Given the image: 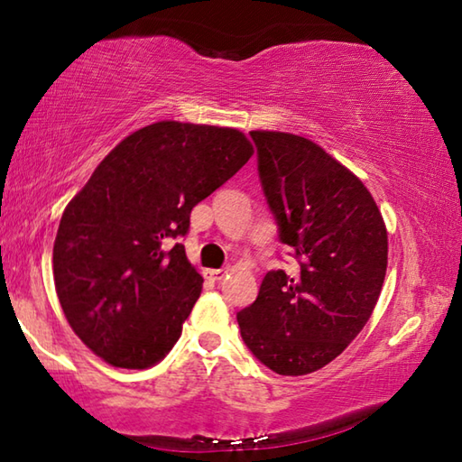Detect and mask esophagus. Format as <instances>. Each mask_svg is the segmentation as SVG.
<instances>
[{"mask_svg": "<svg viewBox=\"0 0 462 462\" xmlns=\"http://www.w3.org/2000/svg\"><path fill=\"white\" fill-rule=\"evenodd\" d=\"M224 269H206L203 271V275H206V279L209 281H220L224 277Z\"/></svg>", "mask_w": 462, "mask_h": 462, "instance_id": "obj_1", "label": "esophagus"}]
</instances>
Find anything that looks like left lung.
<instances>
[{
  "instance_id": "8db88e82",
  "label": "left lung",
  "mask_w": 462,
  "mask_h": 462,
  "mask_svg": "<svg viewBox=\"0 0 462 462\" xmlns=\"http://www.w3.org/2000/svg\"><path fill=\"white\" fill-rule=\"evenodd\" d=\"M279 238L300 271H271L238 314L242 340L289 377L332 363L369 322L387 271V228L371 191L314 140L250 132Z\"/></svg>"
}]
</instances>
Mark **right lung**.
Listing matches in <instances>:
<instances>
[{"instance_id": "1", "label": "right lung", "mask_w": 462, "mask_h": 462, "mask_svg": "<svg viewBox=\"0 0 462 462\" xmlns=\"http://www.w3.org/2000/svg\"><path fill=\"white\" fill-rule=\"evenodd\" d=\"M253 154L236 128L154 122L109 151L67 203L52 248L54 287L93 355L120 369H148L169 355L203 285L185 246L169 242Z\"/></svg>"}]
</instances>
